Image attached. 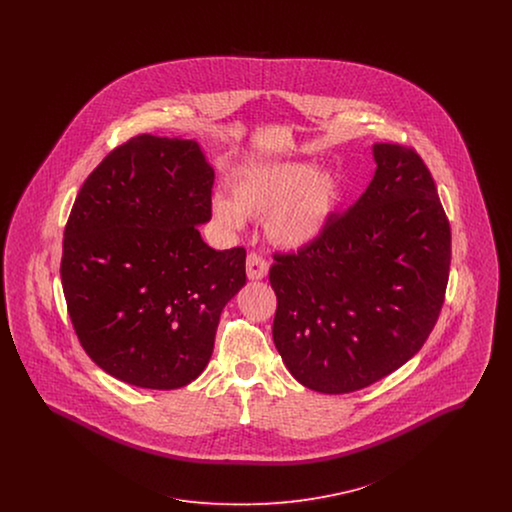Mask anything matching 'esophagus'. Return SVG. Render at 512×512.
<instances>
[{"mask_svg": "<svg viewBox=\"0 0 512 512\" xmlns=\"http://www.w3.org/2000/svg\"><path fill=\"white\" fill-rule=\"evenodd\" d=\"M245 270H247V278L249 280H261V278L267 276L268 263L259 253H249L247 255V263H245Z\"/></svg>", "mask_w": 512, "mask_h": 512, "instance_id": "obj_1", "label": "esophagus"}]
</instances>
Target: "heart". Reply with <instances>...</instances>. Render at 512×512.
Returning a JSON list of instances; mask_svg holds the SVG:
<instances>
[{"mask_svg":"<svg viewBox=\"0 0 512 512\" xmlns=\"http://www.w3.org/2000/svg\"><path fill=\"white\" fill-rule=\"evenodd\" d=\"M230 197H213L220 226L240 230L245 217L263 219L268 242L284 249L313 244L340 203V180L311 163H257L234 174Z\"/></svg>","mask_w":512,"mask_h":512,"instance_id":"1","label":"heart"}]
</instances>
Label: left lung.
I'll return each mask as SVG.
<instances>
[{
    "instance_id": "8db88e82",
    "label": "left lung",
    "mask_w": 512,
    "mask_h": 512,
    "mask_svg": "<svg viewBox=\"0 0 512 512\" xmlns=\"http://www.w3.org/2000/svg\"><path fill=\"white\" fill-rule=\"evenodd\" d=\"M376 171L313 244L276 253L272 338L293 378L351 393L414 357L438 322L451 228L434 178L411 147L374 144Z\"/></svg>"
}]
</instances>
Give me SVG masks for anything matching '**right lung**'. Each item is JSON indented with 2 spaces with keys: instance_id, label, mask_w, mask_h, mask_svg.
I'll list each match as a JSON object with an SVG mask.
<instances>
[{
  "instance_id": "1",
  "label": "right lung",
  "mask_w": 512,
  "mask_h": 512,
  "mask_svg": "<svg viewBox=\"0 0 512 512\" xmlns=\"http://www.w3.org/2000/svg\"><path fill=\"white\" fill-rule=\"evenodd\" d=\"M215 171L195 140L142 134L86 178L65 226L61 282L84 351L147 390L188 386L209 363L224 305L244 288L245 249L217 251Z\"/></svg>"
}]
</instances>
